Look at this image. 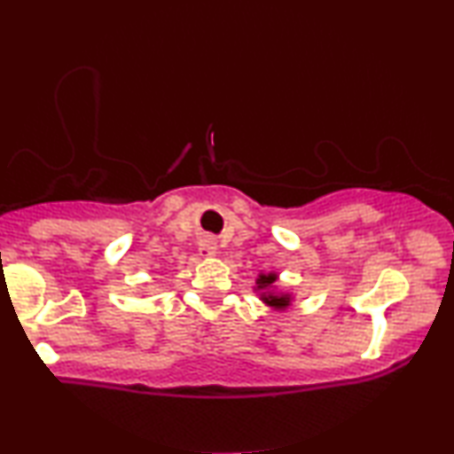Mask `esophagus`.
<instances>
[{
  "mask_svg": "<svg viewBox=\"0 0 454 454\" xmlns=\"http://www.w3.org/2000/svg\"><path fill=\"white\" fill-rule=\"evenodd\" d=\"M198 250H200L202 256H207V258L215 256V254H216V241L213 238H202L200 247H198Z\"/></svg>",
  "mask_w": 454,
  "mask_h": 454,
  "instance_id": "34e87169",
  "label": "esophagus"
}]
</instances>
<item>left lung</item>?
Returning <instances> with one entry per match:
<instances>
[{"label":"left lung","mask_w":454,"mask_h":454,"mask_svg":"<svg viewBox=\"0 0 454 454\" xmlns=\"http://www.w3.org/2000/svg\"><path fill=\"white\" fill-rule=\"evenodd\" d=\"M275 281H277L275 275H260V278H258V289L270 287V285L275 283ZM264 300L269 301L270 306H275V308L289 306V295H269V297H264Z\"/></svg>","instance_id":"obj_1"}]
</instances>
